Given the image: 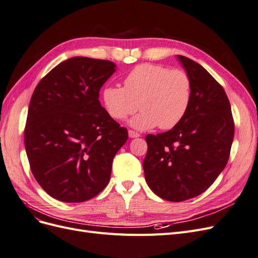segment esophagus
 I'll list each match as a JSON object with an SVG mask.
<instances>
[{
	"label": "esophagus",
	"instance_id": "34e87169",
	"mask_svg": "<svg viewBox=\"0 0 258 258\" xmlns=\"http://www.w3.org/2000/svg\"><path fill=\"white\" fill-rule=\"evenodd\" d=\"M128 134H129V137H130V138H139V137H141V135L138 134V132H136V131H134V130H129Z\"/></svg>",
	"mask_w": 258,
	"mask_h": 258
}]
</instances>
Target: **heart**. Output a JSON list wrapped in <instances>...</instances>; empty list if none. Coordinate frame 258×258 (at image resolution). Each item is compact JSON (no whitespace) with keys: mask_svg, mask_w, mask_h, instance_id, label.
Listing matches in <instances>:
<instances>
[{"mask_svg":"<svg viewBox=\"0 0 258 258\" xmlns=\"http://www.w3.org/2000/svg\"><path fill=\"white\" fill-rule=\"evenodd\" d=\"M192 82L182 69L142 63L135 67L123 79V87L107 86L102 90V102L116 120H123L142 110L131 120L137 129L158 126L171 129L181 121L191 103ZM139 105H137V103Z\"/></svg>","mask_w":258,"mask_h":258,"instance_id":"1","label":"heart"}]
</instances>
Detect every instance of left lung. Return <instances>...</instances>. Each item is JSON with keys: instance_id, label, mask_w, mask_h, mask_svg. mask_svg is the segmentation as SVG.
Masks as SVG:
<instances>
[{"instance_id": "8db88e82", "label": "left lung", "mask_w": 258, "mask_h": 258, "mask_svg": "<svg viewBox=\"0 0 258 258\" xmlns=\"http://www.w3.org/2000/svg\"><path fill=\"white\" fill-rule=\"evenodd\" d=\"M192 82L191 103L171 130L147 135L143 169L160 198L179 202L198 196L227 165L235 122L227 95L205 68L177 56Z\"/></svg>"}]
</instances>
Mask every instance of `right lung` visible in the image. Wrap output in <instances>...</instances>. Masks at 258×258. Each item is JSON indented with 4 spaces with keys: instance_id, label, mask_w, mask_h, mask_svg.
Returning <instances> with one entry per match:
<instances>
[{
    "instance_id": "1",
    "label": "right lung",
    "mask_w": 258,
    "mask_h": 258,
    "mask_svg": "<svg viewBox=\"0 0 258 258\" xmlns=\"http://www.w3.org/2000/svg\"><path fill=\"white\" fill-rule=\"evenodd\" d=\"M112 61L74 57L46 74L29 104L25 146L42 188L63 202H83L110 182L112 162L128 131L101 106Z\"/></svg>"
}]
</instances>
